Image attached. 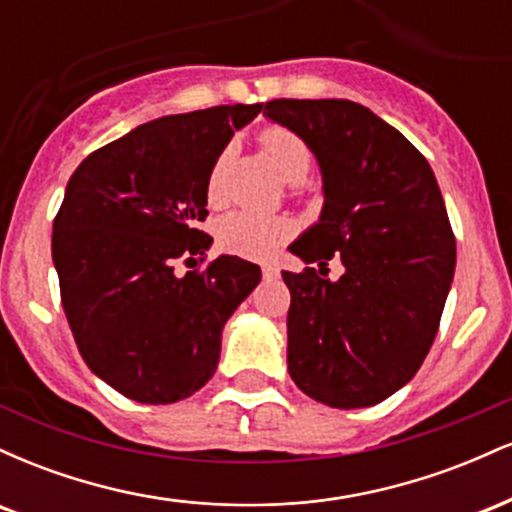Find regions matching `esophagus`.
Segmentation results:
<instances>
[{
	"label": "esophagus",
	"mask_w": 512,
	"mask_h": 512,
	"mask_svg": "<svg viewBox=\"0 0 512 512\" xmlns=\"http://www.w3.org/2000/svg\"><path fill=\"white\" fill-rule=\"evenodd\" d=\"M262 276L267 281L279 279V267H276V264H262Z\"/></svg>",
	"instance_id": "34e87169"
}]
</instances>
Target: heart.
Returning <instances> with one entry per match:
<instances>
[{"mask_svg": "<svg viewBox=\"0 0 512 512\" xmlns=\"http://www.w3.org/2000/svg\"><path fill=\"white\" fill-rule=\"evenodd\" d=\"M260 146L264 154L269 156L276 173L281 175L289 185H301L308 178L310 166H313V156L310 149L298 134H293L286 127H267L260 132ZM223 166V156L216 161L214 170L209 175L207 195L209 202L219 199V175ZM291 236V223L286 219H276V216H257V214H238L226 216L219 223V243L223 250L236 252L243 257H264L274 255L276 248Z\"/></svg>", "mask_w": 512, "mask_h": 512, "instance_id": "heart-1", "label": "heart"}]
</instances>
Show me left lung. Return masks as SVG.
I'll list each match as a JSON object with an SVG mask.
<instances>
[{
    "label": "left lung",
    "instance_id": "8db88e82",
    "mask_svg": "<svg viewBox=\"0 0 512 512\" xmlns=\"http://www.w3.org/2000/svg\"><path fill=\"white\" fill-rule=\"evenodd\" d=\"M313 151L320 219L291 243L317 264L337 254L345 274L281 272L291 291L286 363L308 397L361 409L402 390L436 339L455 274V236L436 175L416 146L354 101L264 105Z\"/></svg>",
    "mask_w": 512,
    "mask_h": 512
}]
</instances>
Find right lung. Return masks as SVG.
I'll return each mask as SVG.
<instances>
[{"instance_id": "obj_1", "label": "right lung", "mask_w": 512, "mask_h": 512, "mask_svg": "<svg viewBox=\"0 0 512 512\" xmlns=\"http://www.w3.org/2000/svg\"><path fill=\"white\" fill-rule=\"evenodd\" d=\"M262 103L219 105L146 122L93 151L67 182L52 223L62 308L86 366L120 395L173 404L216 373L228 317L260 284L257 264L219 255L175 272L211 238L207 185L216 161Z\"/></svg>"}]
</instances>
